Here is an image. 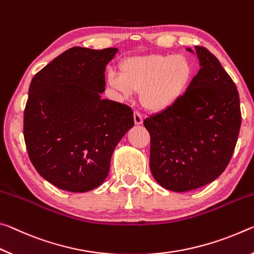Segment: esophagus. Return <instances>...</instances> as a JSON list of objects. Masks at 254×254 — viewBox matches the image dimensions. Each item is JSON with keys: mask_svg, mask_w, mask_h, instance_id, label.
<instances>
[{"mask_svg": "<svg viewBox=\"0 0 254 254\" xmlns=\"http://www.w3.org/2000/svg\"><path fill=\"white\" fill-rule=\"evenodd\" d=\"M134 122H135V125L143 124V116L140 115L138 111H134Z\"/></svg>", "mask_w": 254, "mask_h": 254, "instance_id": "1", "label": "esophagus"}]
</instances>
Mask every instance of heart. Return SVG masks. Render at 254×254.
I'll list each match as a JSON object with an SVG mask.
<instances>
[{
    "mask_svg": "<svg viewBox=\"0 0 254 254\" xmlns=\"http://www.w3.org/2000/svg\"><path fill=\"white\" fill-rule=\"evenodd\" d=\"M120 73L108 72L107 84L125 98L140 92L145 109L160 112L173 106L193 78V65L184 55H152L125 58Z\"/></svg>",
    "mask_w": 254,
    "mask_h": 254,
    "instance_id": "1",
    "label": "heart"
}]
</instances>
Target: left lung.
I'll return each mask as SVG.
<instances>
[{
	"label": "left lung",
	"mask_w": 254,
	"mask_h": 254,
	"mask_svg": "<svg viewBox=\"0 0 254 254\" xmlns=\"http://www.w3.org/2000/svg\"><path fill=\"white\" fill-rule=\"evenodd\" d=\"M194 49L200 69L189 89L173 106L144 120L151 135V172L157 184L176 192L200 188L221 176L241 127L234 82L208 49Z\"/></svg>",
	"instance_id": "8db88e82"
}]
</instances>
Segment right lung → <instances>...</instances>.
Listing matches in <instances>:
<instances>
[{
    "instance_id": "right-lung-1",
    "label": "right lung",
    "mask_w": 254,
    "mask_h": 254,
    "mask_svg": "<svg viewBox=\"0 0 254 254\" xmlns=\"http://www.w3.org/2000/svg\"><path fill=\"white\" fill-rule=\"evenodd\" d=\"M117 52L72 47L32 77L23 115L28 155L62 190L86 192L101 185L116 146L134 126L131 108L100 97Z\"/></svg>"
}]
</instances>
